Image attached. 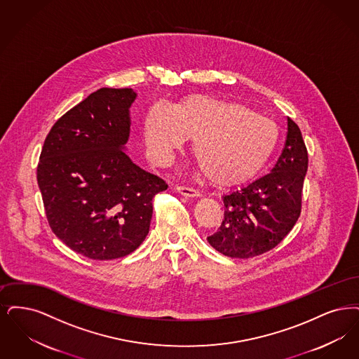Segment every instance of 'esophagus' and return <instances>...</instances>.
Masks as SVG:
<instances>
[{
  "mask_svg": "<svg viewBox=\"0 0 359 359\" xmlns=\"http://www.w3.org/2000/svg\"><path fill=\"white\" fill-rule=\"evenodd\" d=\"M175 190H177L180 194L185 196V197H191V198L200 197V191L196 190V189H193V187H181V185H178V187H175Z\"/></svg>",
  "mask_w": 359,
  "mask_h": 359,
  "instance_id": "obj_1",
  "label": "esophagus"
}]
</instances>
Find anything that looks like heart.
Wrapping results in <instances>:
<instances>
[{
	"label": "heart",
	"instance_id": "obj_1",
	"mask_svg": "<svg viewBox=\"0 0 359 359\" xmlns=\"http://www.w3.org/2000/svg\"><path fill=\"white\" fill-rule=\"evenodd\" d=\"M147 156L168 163L174 150L193 138L191 153L200 170L221 185L241 182L259 172L273 153L279 130L248 107L205 95H191L177 109L150 106L143 118Z\"/></svg>",
	"mask_w": 359,
	"mask_h": 359
}]
</instances>
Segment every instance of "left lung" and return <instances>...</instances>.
<instances>
[{
    "instance_id": "obj_1",
    "label": "left lung",
    "mask_w": 359,
    "mask_h": 359,
    "mask_svg": "<svg viewBox=\"0 0 359 359\" xmlns=\"http://www.w3.org/2000/svg\"><path fill=\"white\" fill-rule=\"evenodd\" d=\"M287 122L284 149L271 172L222 197L224 219L208 241L225 256L263 255L280 244L297 224L309 153L300 128L291 118Z\"/></svg>"
}]
</instances>
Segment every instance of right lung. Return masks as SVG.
Segmentation results:
<instances>
[{
	"mask_svg": "<svg viewBox=\"0 0 359 359\" xmlns=\"http://www.w3.org/2000/svg\"><path fill=\"white\" fill-rule=\"evenodd\" d=\"M131 88H100L52 126L37 165L49 226L88 259L112 260L149 233L153 198L168 184L123 151L130 135Z\"/></svg>",
	"mask_w": 359,
	"mask_h": 359,
	"instance_id": "right-lung-1",
	"label": "right lung"
}]
</instances>
